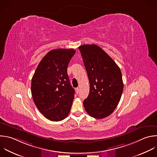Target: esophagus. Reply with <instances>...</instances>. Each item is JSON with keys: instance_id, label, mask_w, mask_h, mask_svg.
<instances>
[{"instance_id": "34e87169", "label": "esophagus", "mask_w": 157, "mask_h": 157, "mask_svg": "<svg viewBox=\"0 0 157 157\" xmlns=\"http://www.w3.org/2000/svg\"><path fill=\"white\" fill-rule=\"evenodd\" d=\"M79 89L78 87L76 88V94H79Z\"/></svg>"}]
</instances>
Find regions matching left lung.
<instances>
[{
    "instance_id": "obj_1",
    "label": "left lung",
    "mask_w": 157,
    "mask_h": 157,
    "mask_svg": "<svg viewBox=\"0 0 157 157\" xmlns=\"http://www.w3.org/2000/svg\"><path fill=\"white\" fill-rule=\"evenodd\" d=\"M79 49L90 84L84 107L90 117L104 118L113 113L121 99L123 90L121 70L98 45L86 44L79 46Z\"/></svg>"
}]
</instances>
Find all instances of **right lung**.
<instances>
[{"label": "right lung", "instance_id": "right-lung-1", "mask_svg": "<svg viewBox=\"0 0 157 157\" xmlns=\"http://www.w3.org/2000/svg\"><path fill=\"white\" fill-rule=\"evenodd\" d=\"M73 49L50 50L39 63L31 81V94L39 112L48 120L60 121L68 115L75 97L67 74Z\"/></svg>", "mask_w": 157, "mask_h": 157}]
</instances>
